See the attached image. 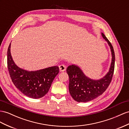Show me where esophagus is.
Returning a JSON list of instances; mask_svg holds the SVG:
<instances>
[{
  "mask_svg": "<svg viewBox=\"0 0 129 129\" xmlns=\"http://www.w3.org/2000/svg\"><path fill=\"white\" fill-rule=\"evenodd\" d=\"M59 70H60V71H64L66 70V69H67V67H66L65 65L64 64H61L59 65Z\"/></svg>",
  "mask_w": 129,
  "mask_h": 129,
  "instance_id": "1",
  "label": "esophagus"
}]
</instances>
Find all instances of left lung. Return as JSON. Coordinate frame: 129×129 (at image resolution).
I'll use <instances>...</instances> for the list:
<instances>
[{"label":"left lung","instance_id":"left-lung-1","mask_svg":"<svg viewBox=\"0 0 129 129\" xmlns=\"http://www.w3.org/2000/svg\"><path fill=\"white\" fill-rule=\"evenodd\" d=\"M102 37L110 46L112 59L111 67L107 75L99 80L89 78L83 74L77 66H69L67 72L69 77V92L75 101L77 102H88L100 96L110 85L114 70L115 54L111 43L106 36L102 33Z\"/></svg>","mask_w":129,"mask_h":129}]
</instances>
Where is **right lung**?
<instances>
[{
	"instance_id": "right-lung-1",
	"label": "right lung",
	"mask_w": 129,
	"mask_h": 129,
	"mask_svg": "<svg viewBox=\"0 0 129 129\" xmlns=\"http://www.w3.org/2000/svg\"><path fill=\"white\" fill-rule=\"evenodd\" d=\"M10 44L8 49L7 63L13 83L26 96L33 99L43 97L48 93L52 82L59 72L54 66L35 71H28L18 68L13 61Z\"/></svg>"
}]
</instances>
